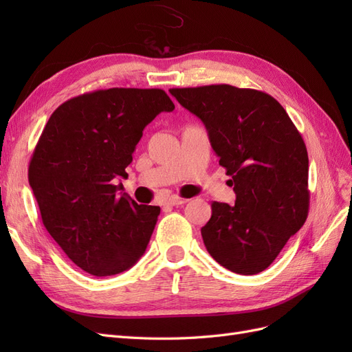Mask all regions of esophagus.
<instances>
[{"label": "esophagus", "mask_w": 352, "mask_h": 352, "mask_svg": "<svg viewBox=\"0 0 352 352\" xmlns=\"http://www.w3.org/2000/svg\"><path fill=\"white\" fill-rule=\"evenodd\" d=\"M166 202H167V206H182V204H185L186 199L180 198L179 195H172V197L167 198Z\"/></svg>", "instance_id": "obj_1"}]
</instances>
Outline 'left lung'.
Returning <instances> with one entry per match:
<instances>
[{
    "label": "left lung",
    "mask_w": 352,
    "mask_h": 352,
    "mask_svg": "<svg viewBox=\"0 0 352 352\" xmlns=\"http://www.w3.org/2000/svg\"><path fill=\"white\" fill-rule=\"evenodd\" d=\"M204 123L235 206L212 202L201 229L210 255L238 274H257L278 257L308 216V154L301 133L269 94L207 85L168 91Z\"/></svg>",
    "instance_id": "left-lung-1"
}]
</instances>
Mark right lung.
Returning a JSON list of instances; mask_svg holds the SVG:
<instances>
[{"instance_id":"obj_1","label":"right lung","mask_w":352,"mask_h":352,"mask_svg":"<svg viewBox=\"0 0 352 352\" xmlns=\"http://www.w3.org/2000/svg\"><path fill=\"white\" fill-rule=\"evenodd\" d=\"M173 110L163 89H101L63 102L42 131L29 185L45 229L87 273L119 274L145 252L160 207L138 206L116 179L145 126Z\"/></svg>"}]
</instances>
